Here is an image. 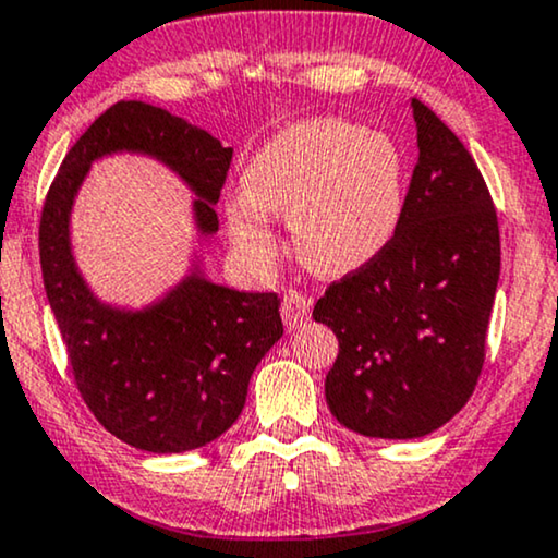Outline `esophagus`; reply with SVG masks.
I'll return each mask as SVG.
<instances>
[{
	"label": "esophagus",
	"instance_id": "1",
	"mask_svg": "<svg viewBox=\"0 0 558 558\" xmlns=\"http://www.w3.org/2000/svg\"><path fill=\"white\" fill-rule=\"evenodd\" d=\"M280 314H283V322L288 329L301 327V324H306L308 316H312V299H308L306 293L288 291L283 299V306H280Z\"/></svg>",
	"mask_w": 558,
	"mask_h": 558
}]
</instances>
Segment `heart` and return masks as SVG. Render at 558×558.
I'll list each match as a JSON object with an SVG mask.
<instances>
[{
  "mask_svg": "<svg viewBox=\"0 0 558 558\" xmlns=\"http://www.w3.org/2000/svg\"><path fill=\"white\" fill-rule=\"evenodd\" d=\"M244 195L227 201L231 239L270 263L278 239L267 214L291 218L295 252L324 275L368 265L399 231L407 165L397 141L348 118L288 125L250 159Z\"/></svg>",
  "mask_w": 558,
  "mask_h": 558,
  "instance_id": "1",
  "label": "heart"
}]
</instances>
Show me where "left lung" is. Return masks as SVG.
<instances>
[{"label": "left lung", "mask_w": 558, "mask_h": 558, "mask_svg": "<svg viewBox=\"0 0 558 558\" xmlns=\"http://www.w3.org/2000/svg\"><path fill=\"white\" fill-rule=\"evenodd\" d=\"M412 110L420 157L399 231L314 306L340 342L331 414L389 440L429 435L471 399L499 280L497 210L474 157L417 97Z\"/></svg>", "instance_id": "8db88e82"}]
</instances>
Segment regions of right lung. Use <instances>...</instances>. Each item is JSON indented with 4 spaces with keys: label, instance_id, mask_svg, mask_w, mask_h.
Segmentation results:
<instances>
[{
    "label": "right lung",
    "instance_id": "obj_1",
    "mask_svg": "<svg viewBox=\"0 0 558 558\" xmlns=\"http://www.w3.org/2000/svg\"><path fill=\"white\" fill-rule=\"evenodd\" d=\"M121 149L178 169L201 197L195 216L203 234L218 229L214 203L234 149L154 105L116 102L63 157L40 210L46 295L84 404L118 440L149 453H182L216 440L242 414L252 373L283 335L280 299L231 291L193 272L141 314L102 306L69 252V210L92 161Z\"/></svg>",
    "mask_w": 558,
    "mask_h": 558
}]
</instances>
